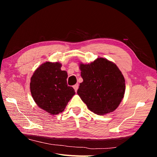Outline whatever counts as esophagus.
I'll use <instances>...</instances> for the list:
<instances>
[{
    "label": "esophagus",
    "mask_w": 157,
    "mask_h": 157,
    "mask_svg": "<svg viewBox=\"0 0 157 157\" xmlns=\"http://www.w3.org/2000/svg\"><path fill=\"white\" fill-rule=\"evenodd\" d=\"M73 88L75 89V92H77L78 88V84H76L75 85H74V86H73Z\"/></svg>",
    "instance_id": "34e87169"
}]
</instances>
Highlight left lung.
Instances as JSON below:
<instances>
[{
	"instance_id": "left-lung-1",
	"label": "left lung",
	"mask_w": 157,
	"mask_h": 157,
	"mask_svg": "<svg viewBox=\"0 0 157 157\" xmlns=\"http://www.w3.org/2000/svg\"><path fill=\"white\" fill-rule=\"evenodd\" d=\"M81 77L77 94L89 110L99 115L114 111L125 92V80L117 65L103 58L80 63Z\"/></svg>"
}]
</instances>
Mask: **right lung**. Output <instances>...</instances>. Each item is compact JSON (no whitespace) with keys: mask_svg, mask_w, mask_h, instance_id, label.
<instances>
[{"mask_svg":"<svg viewBox=\"0 0 157 157\" xmlns=\"http://www.w3.org/2000/svg\"><path fill=\"white\" fill-rule=\"evenodd\" d=\"M59 62H46L38 67L31 78L30 89L36 105L50 115L64 111L75 94L67 84V73L61 71Z\"/></svg>","mask_w":157,"mask_h":157,"instance_id":"1","label":"right lung"}]
</instances>
